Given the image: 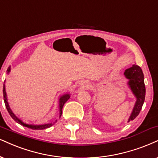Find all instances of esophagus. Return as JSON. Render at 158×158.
I'll use <instances>...</instances> for the list:
<instances>
[{
  "instance_id": "obj_1",
  "label": "esophagus",
  "mask_w": 158,
  "mask_h": 158,
  "mask_svg": "<svg viewBox=\"0 0 158 158\" xmlns=\"http://www.w3.org/2000/svg\"><path fill=\"white\" fill-rule=\"evenodd\" d=\"M83 85H84V87H85V88H87V87H89V85H88V84H87V83H85V82L83 84Z\"/></svg>"
}]
</instances>
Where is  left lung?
I'll return each instance as SVG.
<instances>
[{
  "label": "left lung",
  "instance_id": "left-lung-1",
  "mask_svg": "<svg viewBox=\"0 0 158 158\" xmlns=\"http://www.w3.org/2000/svg\"><path fill=\"white\" fill-rule=\"evenodd\" d=\"M127 79H129L128 85L136 97V102L133 108V112L128 119V122L133 120L139 115L144 102L146 88L143 81L142 70L139 65H133L132 67L127 69L124 73Z\"/></svg>",
  "mask_w": 158,
  "mask_h": 158
}]
</instances>
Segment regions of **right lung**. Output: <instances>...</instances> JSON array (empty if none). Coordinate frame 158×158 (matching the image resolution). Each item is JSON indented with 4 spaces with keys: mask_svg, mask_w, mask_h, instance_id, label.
<instances>
[{
    "mask_svg": "<svg viewBox=\"0 0 158 158\" xmlns=\"http://www.w3.org/2000/svg\"><path fill=\"white\" fill-rule=\"evenodd\" d=\"M10 67L9 69H7V73H9L10 72ZM5 83V81H4ZM3 83V100H4V103H5V105H6V109L8 111V112L9 113L10 116L11 117V118H12L14 120L15 122H17V123L20 124V125H23L24 127H28V128H31L32 130H44V129H46V128H48V127H51L52 125H53L52 123H48V124H44V125H28V124H26V123H24L23 121L20 120L18 117H16V115L14 114L12 111H11V109H10L9 106V103H8V101H7V98H6V89H5V84ZM70 98V95L69 94H65V95H63V96L60 97V117L61 114H62V109H63V107L64 104L65 103V102L68 101V100Z\"/></svg>",
    "mask_w": 158,
    "mask_h": 158,
    "instance_id": "add662e5",
    "label": "right lung"
}]
</instances>
